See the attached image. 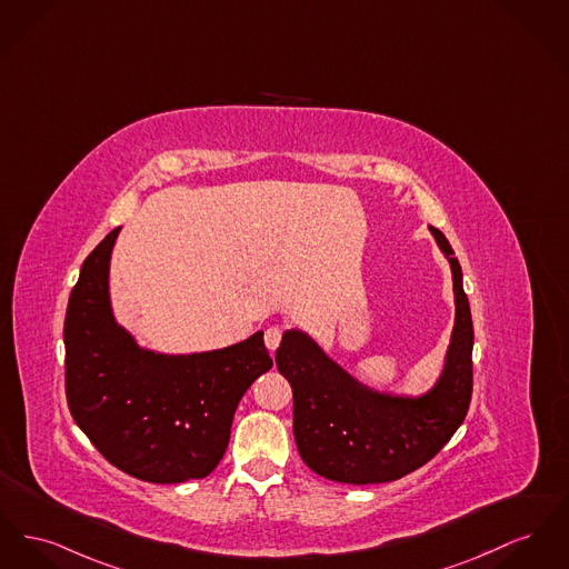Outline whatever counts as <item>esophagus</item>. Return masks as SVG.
<instances>
[{
  "instance_id": "esophagus-1",
  "label": "esophagus",
  "mask_w": 569,
  "mask_h": 569,
  "mask_svg": "<svg viewBox=\"0 0 569 569\" xmlns=\"http://www.w3.org/2000/svg\"><path fill=\"white\" fill-rule=\"evenodd\" d=\"M281 329L279 327H270L267 329V333H264V343H267L268 350L270 352H274L277 348H279V343H281Z\"/></svg>"
}]
</instances>
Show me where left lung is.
I'll return each instance as SVG.
<instances>
[{
	"label": "left lung",
	"instance_id": "obj_1",
	"mask_svg": "<svg viewBox=\"0 0 569 569\" xmlns=\"http://www.w3.org/2000/svg\"><path fill=\"white\" fill-rule=\"evenodd\" d=\"M451 264L456 322L445 368L417 398L359 382L299 329L283 333L277 369L295 396V440L302 462L325 479L366 486L423 467L462 426L472 393V320L462 268L449 240L430 226Z\"/></svg>",
	"mask_w": 569,
	"mask_h": 569
}]
</instances>
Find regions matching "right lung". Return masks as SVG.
<instances>
[{"label":"right lung","mask_w":569,"mask_h":569,"mask_svg":"<svg viewBox=\"0 0 569 569\" xmlns=\"http://www.w3.org/2000/svg\"><path fill=\"white\" fill-rule=\"evenodd\" d=\"M120 228L86 258L64 320L67 400L102 458L150 483H182L221 462L238 401L272 368L264 333L210 352L146 350L113 318L109 262Z\"/></svg>","instance_id":"right-lung-1"}]
</instances>
